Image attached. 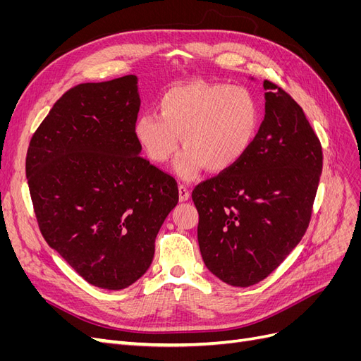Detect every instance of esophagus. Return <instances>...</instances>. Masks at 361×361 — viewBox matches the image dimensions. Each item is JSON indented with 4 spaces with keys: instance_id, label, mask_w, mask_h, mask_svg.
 I'll return each mask as SVG.
<instances>
[{
    "instance_id": "34e87169",
    "label": "esophagus",
    "mask_w": 361,
    "mask_h": 361,
    "mask_svg": "<svg viewBox=\"0 0 361 361\" xmlns=\"http://www.w3.org/2000/svg\"><path fill=\"white\" fill-rule=\"evenodd\" d=\"M190 197H191L190 190L185 187V185H179V200L187 202V200H190Z\"/></svg>"
}]
</instances>
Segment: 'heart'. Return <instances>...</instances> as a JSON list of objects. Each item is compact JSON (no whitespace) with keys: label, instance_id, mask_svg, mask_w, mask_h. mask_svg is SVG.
I'll return each mask as SVG.
<instances>
[{"label":"heart","instance_id":"obj_1","mask_svg":"<svg viewBox=\"0 0 361 361\" xmlns=\"http://www.w3.org/2000/svg\"><path fill=\"white\" fill-rule=\"evenodd\" d=\"M159 116H140L135 138L158 164L171 159L182 146L174 171L185 180L207 167L220 173L241 161L259 133L262 110L245 87L188 81L170 87L158 101Z\"/></svg>","mask_w":361,"mask_h":361}]
</instances>
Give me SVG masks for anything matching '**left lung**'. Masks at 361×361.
<instances>
[{
    "instance_id": "1",
    "label": "left lung",
    "mask_w": 361,
    "mask_h": 361,
    "mask_svg": "<svg viewBox=\"0 0 361 361\" xmlns=\"http://www.w3.org/2000/svg\"><path fill=\"white\" fill-rule=\"evenodd\" d=\"M264 89L265 117L245 157L192 191L204 265L238 288L268 277L298 245L322 171L302 108L274 82Z\"/></svg>"
}]
</instances>
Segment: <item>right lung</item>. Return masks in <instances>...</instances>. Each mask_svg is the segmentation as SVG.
I'll return each instance as SVG.
<instances>
[{
  "mask_svg": "<svg viewBox=\"0 0 361 361\" xmlns=\"http://www.w3.org/2000/svg\"><path fill=\"white\" fill-rule=\"evenodd\" d=\"M135 75L75 85L32 135L25 171L39 228L90 285L120 290L149 269L178 183L140 157Z\"/></svg>",
  "mask_w": 361,
  "mask_h": 361,
  "instance_id": "1",
  "label": "right lung"
}]
</instances>
